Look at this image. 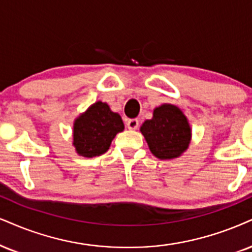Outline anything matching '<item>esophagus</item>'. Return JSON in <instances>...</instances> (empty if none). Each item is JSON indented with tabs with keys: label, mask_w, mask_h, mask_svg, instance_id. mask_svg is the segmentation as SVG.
Returning a JSON list of instances; mask_svg holds the SVG:
<instances>
[{
	"label": "esophagus",
	"mask_w": 252,
	"mask_h": 252,
	"mask_svg": "<svg viewBox=\"0 0 252 252\" xmlns=\"http://www.w3.org/2000/svg\"><path fill=\"white\" fill-rule=\"evenodd\" d=\"M126 125L129 129H136L139 127V120L138 119H129L128 121H127Z\"/></svg>",
	"instance_id": "34e87169"
}]
</instances>
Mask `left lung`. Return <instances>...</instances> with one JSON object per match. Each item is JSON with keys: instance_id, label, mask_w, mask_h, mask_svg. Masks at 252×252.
I'll list each match as a JSON object with an SVG mask.
<instances>
[{"instance_id": "left-lung-1", "label": "left lung", "mask_w": 252, "mask_h": 252, "mask_svg": "<svg viewBox=\"0 0 252 252\" xmlns=\"http://www.w3.org/2000/svg\"><path fill=\"white\" fill-rule=\"evenodd\" d=\"M141 133L152 153L161 160L181 155L187 150L191 134L182 111L169 104L155 108L153 119L142 124Z\"/></svg>"}]
</instances>
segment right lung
Here are the masks:
<instances>
[{
    "instance_id": "obj_1",
    "label": "right lung",
    "mask_w": 252,
    "mask_h": 252,
    "mask_svg": "<svg viewBox=\"0 0 252 252\" xmlns=\"http://www.w3.org/2000/svg\"><path fill=\"white\" fill-rule=\"evenodd\" d=\"M121 131V117L112 112L107 104L98 101L74 121L73 145L83 157H97L110 148L114 136Z\"/></svg>"
}]
</instances>
